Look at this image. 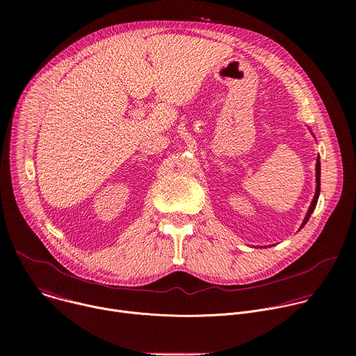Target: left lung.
<instances>
[{
	"label": "left lung",
	"instance_id": "left-lung-1",
	"mask_svg": "<svg viewBox=\"0 0 356 356\" xmlns=\"http://www.w3.org/2000/svg\"><path fill=\"white\" fill-rule=\"evenodd\" d=\"M320 177H321V165H320V158L317 156V163H316V181H317V187H316V194H314V198H313V201H312V206H310V209H309V211H307V216H306V218H304V221H302V224H301L300 228H302L304 225H306V222L309 221L312 213L314 211V209H316V206H317L318 195H320V188H321V186H320V183H321V181H320Z\"/></svg>",
	"mask_w": 356,
	"mask_h": 356
}]
</instances>
